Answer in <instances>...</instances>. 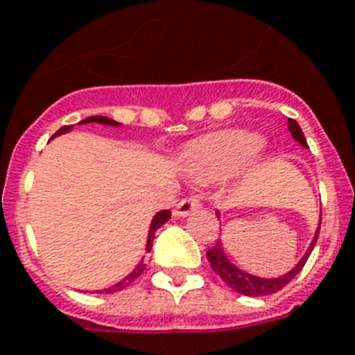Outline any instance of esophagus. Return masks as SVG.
<instances>
[{
  "label": "esophagus",
  "mask_w": 355,
  "mask_h": 355,
  "mask_svg": "<svg viewBox=\"0 0 355 355\" xmlns=\"http://www.w3.org/2000/svg\"><path fill=\"white\" fill-rule=\"evenodd\" d=\"M199 200L193 199V197H188V199H182L175 206L173 210V216L175 217H188L189 214H193L195 210H199Z\"/></svg>",
  "instance_id": "1"
}]
</instances>
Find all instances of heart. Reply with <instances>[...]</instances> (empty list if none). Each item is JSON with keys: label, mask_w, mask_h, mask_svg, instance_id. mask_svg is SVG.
Instances as JSON below:
<instances>
[{"label": "heart", "mask_w": 355, "mask_h": 355, "mask_svg": "<svg viewBox=\"0 0 355 355\" xmlns=\"http://www.w3.org/2000/svg\"><path fill=\"white\" fill-rule=\"evenodd\" d=\"M263 149L261 136L247 130H221L195 139L182 150V171L200 184L216 182L247 169Z\"/></svg>", "instance_id": "heart-1"}]
</instances>
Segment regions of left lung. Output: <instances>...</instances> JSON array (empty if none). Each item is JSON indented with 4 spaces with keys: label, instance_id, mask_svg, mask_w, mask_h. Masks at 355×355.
Returning a JSON list of instances; mask_svg holds the SVG:
<instances>
[{
    "label": "left lung",
    "instance_id": "obj_1",
    "mask_svg": "<svg viewBox=\"0 0 355 355\" xmlns=\"http://www.w3.org/2000/svg\"><path fill=\"white\" fill-rule=\"evenodd\" d=\"M287 128H289V132H291V136L295 138V141H298L302 147L308 149V141H306V138H304L302 128H300V125H298L295 119H289V121H287ZM216 214L217 217H221V211L219 210H217ZM319 230H320V221L317 230H315L313 239H311V243H309L308 250L304 252L302 258L298 259V263L295 265L291 270H287L286 275L276 276V278H263V276L250 275V272H247V270L239 269V267H237L236 263H232L230 258L227 256L221 239L216 243V247L210 248V250L206 252V258H208V261H210L214 272H217V275L221 276L223 282H225L230 289H234V291L239 293V295H245V297H267V295H270V293L280 291L282 287H286L287 284H289V282H291L293 278L300 272V270H302L304 263L308 261L309 254H311L315 243H317Z\"/></svg>",
    "mask_w": 355,
    "mask_h": 355
}]
</instances>
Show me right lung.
Masks as SVG:
<instances>
[{"label":"right lung","instance_id":"1","mask_svg":"<svg viewBox=\"0 0 355 355\" xmlns=\"http://www.w3.org/2000/svg\"><path fill=\"white\" fill-rule=\"evenodd\" d=\"M88 123L107 125V127H121V123L114 121V119H110V118H105V116H90V118H86V119H83V121H79V125H88ZM71 128H73V125H68V127H60L57 132L53 134V138H57V136H60V134L69 132ZM169 219H171V211H169V210H160L158 214H155V217H153V219H150L149 234H147V243H145V252H149L150 248H153V239H155L156 230L164 227V225H166ZM144 269H145V263H144V258H141L138 261V265H136V267H134V269L130 270V272H128L125 278H123V280L116 282L114 286L107 287V289H101V291H94V293H107V295H110V293L121 291V289H125V287L130 286V284H132V282L136 280V278H138L141 272H144Z\"/></svg>","mask_w":355,"mask_h":355}]
</instances>
